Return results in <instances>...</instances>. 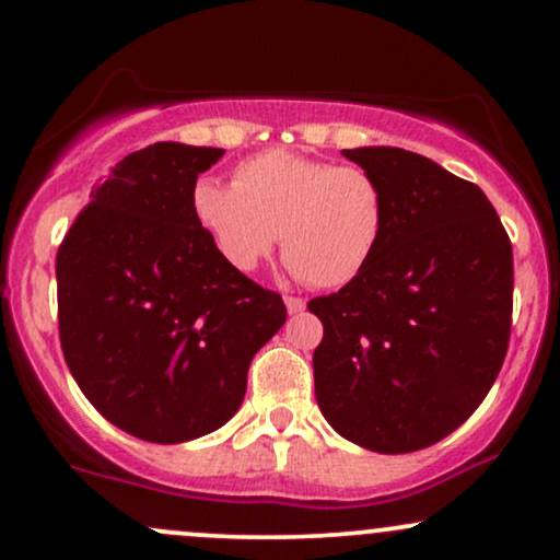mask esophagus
I'll use <instances>...</instances> for the list:
<instances>
[{"label":"esophagus","mask_w":560,"mask_h":560,"mask_svg":"<svg viewBox=\"0 0 560 560\" xmlns=\"http://www.w3.org/2000/svg\"><path fill=\"white\" fill-rule=\"evenodd\" d=\"M285 308H288L290 316H295V313L305 311V301H303V298H295V295H285Z\"/></svg>","instance_id":"34e87169"}]
</instances>
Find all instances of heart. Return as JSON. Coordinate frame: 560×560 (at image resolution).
Returning <instances> with one entry per match:
<instances>
[{"mask_svg": "<svg viewBox=\"0 0 560 560\" xmlns=\"http://www.w3.org/2000/svg\"><path fill=\"white\" fill-rule=\"evenodd\" d=\"M190 209L232 270H257L280 236L288 272L316 288L354 282L387 226L385 190L370 171L285 150L244 160L234 186L201 178Z\"/></svg>", "mask_w": 560, "mask_h": 560, "instance_id": "b5f03b06", "label": "heart"}]
</instances>
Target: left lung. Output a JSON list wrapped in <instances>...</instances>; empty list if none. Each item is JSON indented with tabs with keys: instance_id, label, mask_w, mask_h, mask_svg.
<instances>
[{
	"instance_id": "8db88e82",
	"label": "left lung",
	"mask_w": 560,
	"mask_h": 560,
	"mask_svg": "<svg viewBox=\"0 0 560 560\" xmlns=\"http://www.w3.org/2000/svg\"><path fill=\"white\" fill-rule=\"evenodd\" d=\"M387 198L385 240L339 293L313 298L328 425L377 454H410L479 408L508 354L512 244L485 190L402 148L341 150Z\"/></svg>"
}]
</instances>
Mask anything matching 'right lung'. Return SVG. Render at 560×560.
Returning a JSON list of instances; mask_svg holds the SVG:
<instances>
[{
	"instance_id": "right-lung-1",
	"label": "right lung",
	"mask_w": 560,
	"mask_h": 560,
	"mask_svg": "<svg viewBox=\"0 0 560 560\" xmlns=\"http://www.w3.org/2000/svg\"><path fill=\"white\" fill-rule=\"evenodd\" d=\"M224 150L155 142L119 160L58 249L60 347L81 393L135 439L183 443L240 410L285 303L217 255L190 209Z\"/></svg>"
}]
</instances>
